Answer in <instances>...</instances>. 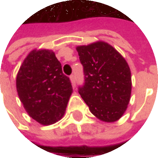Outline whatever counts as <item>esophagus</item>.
<instances>
[{
    "label": "esophagus",
    "mask_w": 158,
    "mask_h": 158,
    "mask_svg": "<svg viewBox=\"0 0 158 158\" xmlns=\"http://www.w3.org/2000/svg\"><path fill=\"white\" fill-rule=\"evenodd\" d=\"M70 79H71V82H72L73 85L75 86V75L74 74H71L70 75Z\"/></svg>",
    "instance_id": "obj_1"
}]
</instances>
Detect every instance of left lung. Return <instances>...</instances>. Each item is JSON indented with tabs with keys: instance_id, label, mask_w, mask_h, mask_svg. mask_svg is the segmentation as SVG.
<instances>
[{
	"instance_id": "1",
	"label": "left lung",
	"mask_w": 158,
	"mask_h": 158,
	"mask_svg": "<svg viewBox=\"0 0 158 158\" xmlns=\"http://www.w3.org/2000/svg\"><path fill=\"white\" fill-rule=\"evenodd\" d=\"M84 83L79 95L93 115L114 122L125 112L131 94V73L125 59L105 42L77 47Z\"/></svg>"
}]
</instances>
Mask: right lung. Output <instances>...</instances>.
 Returning a JSON list of instances; mask_svg holds the SVG:
<instances>
[{"label": "right lung", "mask_w": 158, "mask_h": 158, "mask_svg": "<svg viewBox=\"0 0 158 158\" xmlns=\"http://www.w3.org/2000/svg\"><path fill=\"white\" fill-rule=\"evenodd\" d=\"M17 90L29 116L49 125L62 118L73 88L54 52L34 50L20 67Z\"/></svg>", "instance_id": "add662e5"}]
</instances>
